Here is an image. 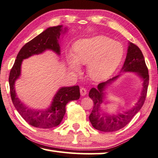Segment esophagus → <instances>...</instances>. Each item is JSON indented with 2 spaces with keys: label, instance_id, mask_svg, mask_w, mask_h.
Here are the masks:
<instances>
[{
  "label": "esophagus",
  "instance_id": "34e87169",
  "mask_svg": "<svg viewBox=\"0 0 158 158\" xmlns=\"http://www.w3.org/2000/svg\"><path fill=\"white\" fill-rule=\"evenodd\" d=\"M80 93H81V96H84L87 94V90L85 88H80Z\"/></svg>",
  "mask_w": 158,
  "mask_h": 158
}]
</instances>
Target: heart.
<instances>
[{"mask_svg":"<svg viewBox=\"0 0 158 158\" xmlns=\"http://www.w3.org/2000/svg\"><path fill=\"white\" fill-rule=\"evenodd\" d=\"M73 51L74 54H67L72 69L79 71L80 65L88 64V75L95 81L108 78L118 67L124 54L120 43L103 36L79 40L74 44Z\"/></svg>","mask_w":158,"mask_h":158,"instance_id":"b5f03b06","label":"heart"}]
</instances>
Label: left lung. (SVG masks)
<instances>
[{
  "label": "left lung",
  "mask_w": 158,
  "mask_h": 158,
  "mask_svg": "<svg viewBox=\"0 0 158 158\" xmlns=\"http://www.w3.org/2000/svg\"><path fill=\"white\" fill-rule=\"evenodd\" d=\"M121 71L135 72L141 77L143 80V88L141 96L139 97L138 102L131 110L126 112L124 114L111 115V114H106L104 112L102 113L100 106L104 101L103 98L105 94L104 91L106 85L116 80V79L120 76V74L109 79L106 82L99 84L97 89L94 88H92L89 92V97L93 99L94 106L93 110L89 116V119L93 127L98 131L113 132L124 128L138 113L145 102L149 81L148 68L146 65L142 51L136 45L132 43H129L127 55Z\"/></svg>",
  "instance_id": "8db88e82"
}]
</instances>
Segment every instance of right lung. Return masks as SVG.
Masks as SVG:
<instances>
[{
  "label": "right lung",
  "mask_w": 158,
  "mask_h": 158,
  "mask_svg": "<svg viewBox=\"0 0 158 158\" xmlns=\"http://www.w3.org/2000/svg\"><path fill=\"white\" fill-rule=\"evenodd\" d=\"M62 25L48 28L42 33L27 43L17 54L9 77L10 95L13 104L21 117L28 124L34 127L50 128L58 126L65 113V106L68 102L77 100L80 97L79 85L61 88L54 95L51 106L45 110H39L27 107L17 97L14 84L21 74L23 60L28 57L52 50L60 54L58 40L62 31Z\"/></svg>",
  "instance_id": "1"
}]
</instances>
